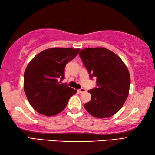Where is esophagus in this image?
I'll list each match as a JSON object with an SVG mask.
<instances>
[{"instance_id":"obj_1","label":"esophagus","mask_w":155,"mask_h":155,"mask_svg":"<svg viewBox=\"0 0 155 155\" xmlns=\"http://www.w3.org/2000/svg\"><path fill=\"white\" fill-rule=\"evenodd\" d=\"M78 91L79 93H84V92H86V89H85V88H80V89L78 90Z\"/></svg>"}]
</instances>
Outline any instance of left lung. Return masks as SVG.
<instances>
[{
    "label": "left lung",
    "instance_id": "8db88e82",
    "mask_svg": "<svg viewBox=\"0 0 155 155\" xmlns=\"http://www.w3.org/2000/svg\"><path fill=\"white\" fill-rule=\"evenodd\" d=\"M91 79L97 87L88 90L91 100L85 109L97 118H106L117 113L128 97L130 84L128 70L121 58L106 48H87L79 53Z\"/></svg>",
    "mask_w": 155,
    "mask_h": 155
}]
</instances>
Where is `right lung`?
Instances as JSON below:
<instances>
[{
	"label": "right lung",
	"instance_id": "1",
	"mask_svg": "<svg viewBox=\"0 0 155 155\" xmlns=\"http://www.w3.org/2000/svg\"><path fill=\"white\" fill-rule=\"evenodd\" d=\"M79 49L51 48L42 51L28 64L24 74V90L27 100L37 112L46 116L60 113L77 92L60 84L64 68L77 56Z\"/></svg>",
	"mask_w": 155,
	"mask_h": 155
}]
</instances>
